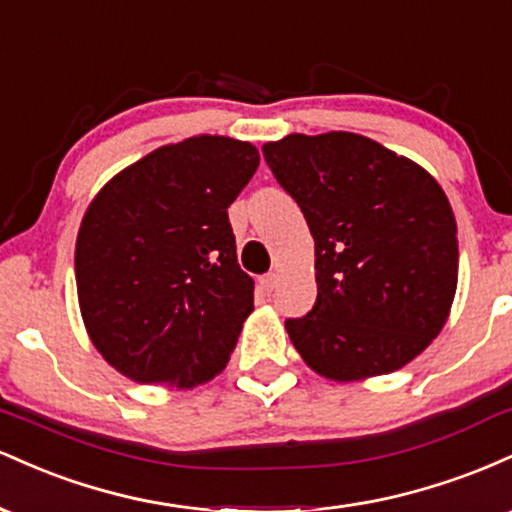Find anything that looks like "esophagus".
Listing matches in <instances>:
<instances>
[{
  "label": "esophagus",
  "mask_w": 512,
  "mask_h": 512,
  "mask_svg": "<svg viewBox=\"0 0 512 512\" xmlns=\"http://www.w3.org/2000/svg\"><path fill=\"white\" fill-rule=\"evenodd\" d=\"M260 286H262V291H274V286H276V274L272 272V274H264V276H260Z\"/></svg>",
  "instance_id": "obj_1"
}]
</instances>
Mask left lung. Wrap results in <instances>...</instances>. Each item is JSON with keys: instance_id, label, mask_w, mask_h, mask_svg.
Returning <instances> with one entry per match:
<instances>
[{"instance_id": "1", "label": "left lung", "mask_w": 512, "mask_h": 512, "mask_svg": "<svg viewBox=\"0 0 512 512\" xmlns=\"http://www.w3.org/2000/svg\"><path fill=\"white\" fill-rule=\"evenodd\" d=\"M262 154L315 240L317 301L286 320L322 378L395 373L431 346L457 291V223L438 180L354 132L289 134Z\"/></svg>"}]
</instances>
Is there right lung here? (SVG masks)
I'll return each instance as SVG.
<instances>
[{"label": "right lung", "mask_w": 512, "mask_h": 512, "mask_svg": "<svg viewBox=\"0 0 512 512\" xmlns=\"http://www.w3.org/2000/svg\"><path fill=\"white\" fill-rule=\"evenodd\" d=\"M260 166L250 142L158 146L98 190L74 250L86 334L134 383L192 390L226 368L255 303L226 209Z\"/></svg>", "instance_id": "1"}]
</instances>
